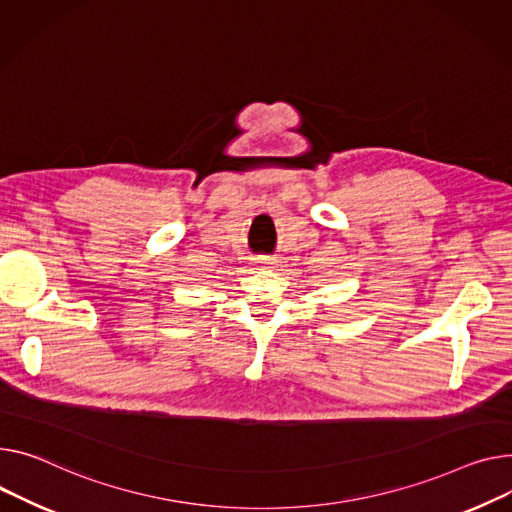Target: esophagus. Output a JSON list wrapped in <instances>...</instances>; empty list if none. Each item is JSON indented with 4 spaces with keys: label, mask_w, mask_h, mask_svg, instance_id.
Listing matches in <instances>:
<instances>
[{
    "label": "esophagus",
    "mask_w": 512,
    "mask_h": 512,
    "mask_svg": "<svg viewBox=\"0 0 512 512\" xmlns=\"http://www.w3.org/2000/svg\"><path fill=\"white\" fill-rule=\"evenodd\" d=\"M257 263H259V267H263V269L274 267V259H271V257H259Z\"/></svg>",
    "instance_id": "34e87169"
}]
</instances>
